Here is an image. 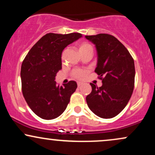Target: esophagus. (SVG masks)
I'll return each instance as SVG.
<instances>
[{"instance_id":"1","label":"esophagus","mask_w":155,"mask_h":155,"mask_svg":"<svg viewBox=\"0 0 155 155\" xmlns=\"http://www.w3.org/2000/svg\"><path fill=\"white\" fill-rule=\"evenodd\" d=\"M82 84H83V83L82 82H81V81H78L77 82V85H78V87H81V86H82Z\"/></svg>"}]
</instances>
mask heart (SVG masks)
<instances>
[{
    "mask_svg": "<svg viewBox=\"0 0 155 155\" xmlns=\"http://www.w3.org/2000/svg\"><path fill=\"white\" fill-rule=\"evenodd\" d=\"M91 45L90 44H88L87 42H81L78 45V49L80 53L82 52L86 49H89V48H91ZM87 74V71L84 70H75L73 72V76L76 78V79H81L86 76Z\"/></svg>",
    "mask_w": 155,
    "mask_h": 155,
    "instance_id": "obj_1",
    "label": "heart"
}]
</instances>
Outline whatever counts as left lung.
<instances>
[{
    "label": "left lung",
    "instance_id": "1",
    "mask_svg": "<svg viewBox=\"0 0 155 155\" xmlns=\"http://www.w3.org/2000/svg\"><path fill=\"white\" fill-rule=\"evenodd\" d=\"M95 45L97 63L95 72L102 80L97 87L90 83L92 92L86 97L87 104L95 114L104 119L118 115L130 99L134 89V60L118 39L100 33L86 35Z\"/></svg>",
    "mask_w": 155,
    "mask_h": 155
}]
</instances>
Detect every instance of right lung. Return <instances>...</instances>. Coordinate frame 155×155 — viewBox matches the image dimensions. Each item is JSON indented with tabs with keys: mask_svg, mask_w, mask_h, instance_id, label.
<instances>
[{
	"mask_svg": "<svg viewBox=\"0 0 155 155\" xmlns=\"http://www.w3.org/2000/svg\"><path fill=\"white\" fill-rule=\"evenodd\" d=\"M82 36L81 33H47L28 51L21 67L22 91L27 104L37 116L53 120L63 113L77 84L70 81L60 87L54 81L62 68L63 49Z\"/></svg>",
	"mask_w": 155,
	"mask_h": 155,
	"instance_id": "1",
	"label": "right lung"
}]
</instances>
